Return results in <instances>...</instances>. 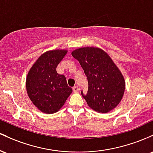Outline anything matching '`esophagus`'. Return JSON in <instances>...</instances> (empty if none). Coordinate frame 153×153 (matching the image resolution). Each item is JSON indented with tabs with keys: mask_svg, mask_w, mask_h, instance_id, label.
I'll use <instances>...</instances> for the list:
<instances>
[{
	"mask_svg": "<svg viewBox=\"0 0 153 153\" xmlns=\"http://www.w3.org/2000/svg\"><path fill=\"white\" fill-rule=\"evenodd\" d=\"M79 87H78V86H74V87H73V91H74V92H77L79 91Z\"/></svg>",
	"mask_w": 153,
	"mask_h": 153,
	"instance_id": "obj_1",
	"label": "esophagus"
}]
</instances>
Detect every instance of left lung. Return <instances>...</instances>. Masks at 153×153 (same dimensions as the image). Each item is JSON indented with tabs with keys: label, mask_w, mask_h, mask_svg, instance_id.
Listing matches in <instances>:
<instances>
[{
	"label": "left lung",
	"mask_w": 153,
	"mask_h": 153,
	"mask_svg": "<svg viewBox=\"0 0 153 153\" xmlns=\"http://www.w3.org/2000/svg\"><path fill=\"white\" fill-rule=\"evenodd\" d=\"M85 71L88 91L82 97L97 113L110 112L119 104L125 91L124 77L109 55L99 48L85 47L71 52Z\"/></svg>",
	"instance_id": "1"
}]
</instances>
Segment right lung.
<instances>
[{
    "label": "right lung",
    "instance_id": "right-lung-1",
    "mask_svg": "<svg viewBox=\"0 0 153 153\" xmlns=\"http://www.w3.org/2000/svg\"><path fill=\"white\" fill-rule=\"evenodd\" d=\"M67 53L66 50H52L41 55L26 79L27 94L36 107L47 114L58 112L72 92L66 79L56 67Z\"/></svg>",
    "mask_w": 153,
    "mask_h": 153
}]
</instances>
